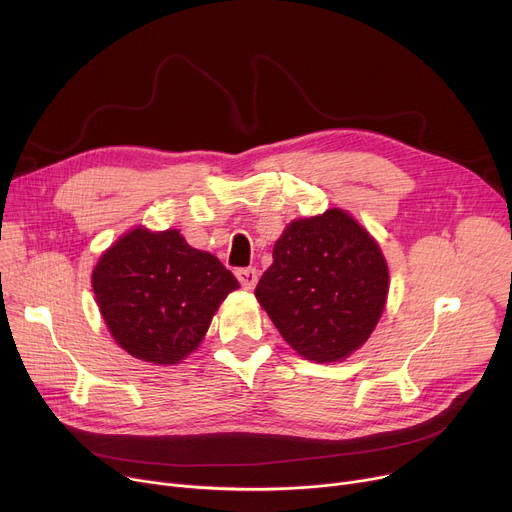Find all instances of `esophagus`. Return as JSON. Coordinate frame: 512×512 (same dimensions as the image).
Listing matches in <instances>:
<instances>
[{
  "instance_id": "obj_1",
  "label": "esophagus",
  "mask_w": 512,
  "mask_h": 512,
  "mask_svg": "<svg viewBox=\"0 0 512 512\" xmlns=\"http://www.w3.org/2000/svg\"><path fill=\"white\" fill-rule=\"evenodd\" d=\"M235 277H237L239 283H242L244 289H254L256 283H258V270L252 268V266H248V268H237V270H235Z\"/></svg>"
}]
</instances>
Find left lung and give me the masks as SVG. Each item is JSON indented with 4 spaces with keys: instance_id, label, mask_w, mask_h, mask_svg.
<instances>
[{
    "instance_id": "1",
    "label": "left lung",
    "mask_w": 512,
    "mask_h": 512,
    "mask_svg": "<svg viewBox=\"0 0 512 512\" xmlns=\"http://www.w3.org/2000/svg\"><path fill=\"white\" fill-rule=\"evenodd\" d=\"M254 293L299 355L339 362L374 330L388 293V266L370 233L330 208L283 231Z\"/></svg>"
}]
</instances>
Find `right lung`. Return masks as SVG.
<instances>
[{"instance_id": "obj_1", "label": "right lung", "mask_w": 512, "mask_h": 512, "mask_svg": "<svg viewBox=\"0 0 512 512\" xmlns=\"http://www.w3.org/2000/svg\"><path fill=\"white\" fill-rule=\"evenodd\" d=\"M239 287L219 258L194 250L179 231L134 229L93 270V289L113 339L150 364H179Z\"/></svg>"}]
</instances>
